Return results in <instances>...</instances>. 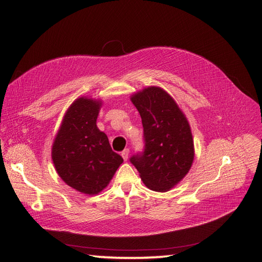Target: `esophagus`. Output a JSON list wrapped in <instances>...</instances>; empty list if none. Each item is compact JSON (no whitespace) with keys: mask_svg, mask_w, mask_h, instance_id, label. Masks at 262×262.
Wrapping results in <instances>:
<instances>
[{"mask_svg":"<svg viewBox=\"0 0 262 262\" xmlns=\"http://www.w3.org/2000/svg\"><path fill=\"white\" fill-rule=\"evenodd\" d=\"M120 155H122V157L124 158V160H127V159H128V155H129V149H128V148H125V149L122 151V154H120Z\"/></svg>","mask_w":262,"mask_h":262,"instance_id":"34e87169","label":"esophagus"}]
</instances>
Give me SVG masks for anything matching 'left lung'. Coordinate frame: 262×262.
<instances>
[{
	"label": "left lung",
	"instance_id": "left-lung-1",
	"mask_svg": "<svg viewBox=\"0 0 262 262\" xmlns=\"http://www.w3.org/2000/svg\"><path fill=\"white\" fill-rule=\"evenodd\" d=\"M142 117L144 150L129 160L149 189L164 192L189 171L193 140L188 122L172 97L159 87H148L132 97Z\"/></svg>",
	"mask_w": 262,
	"mask_h": 262
}]
</instances>
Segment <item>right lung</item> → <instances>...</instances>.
<instances>
[{"mask_svg":"<svg viewBox=\"0 0 262 262\" xmlns=\"http://www.w3.org/2000/svg\"><path fill=\"white\" fill-rule=\"evenodd\" d=\"M100 103L80 97L67 110L52 148V159L64 182L87 195L108 185L124 160L112 150L96 126Z\"/></svg>","mask_w":262,"mask_h":262,"instance_id":"right-lung-1","label":"right lung"}]
</instances>
